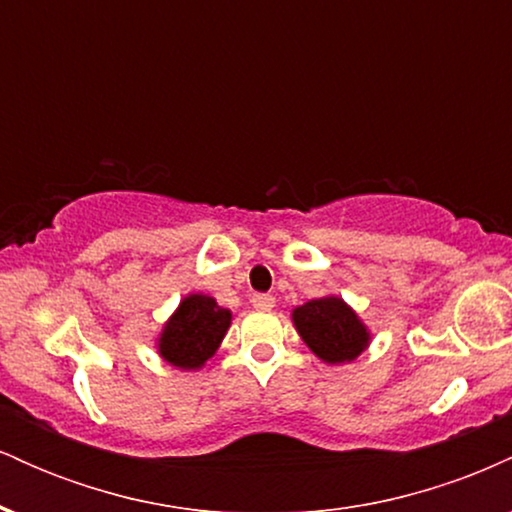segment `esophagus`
<instances>
[{"instance_id": "obj_1", "label": "esophagus", "mask_w": 512, "mask_h": 512, "mask_svg": "<svg viewBox=\"0 0 512 512\" xmlns=\"http://www.w3.org/2000/svg\"><path fill=\"white\" fill-rule=\"evenodd\" d=\"M250 303L255 305L257 310H272L276 301H274V296H269V293H255Z\"/></svg>"}]
</instances>
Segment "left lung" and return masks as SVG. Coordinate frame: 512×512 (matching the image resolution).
Returning <instances> with one entry per match:
<instances>
[{
	"instance_id": "left-lung-1",
	"label": "left lung",
	"mask_w": 512,
	"mask_h": 512,
	"mask_svg": "<svg viewBox=\"0 0 512 512\" xmlns=\"http://www.w3.org/2000/svg\"><path fill=\"white\" fill-rule=\"evenodd\" d=\"M291 317L308 349L332 366L354 361L370 342L368 327L337 296L315 298L298 305Z\"/></svg>"
}]
</instances>
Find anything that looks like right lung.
Returning a JSON list of instances; mask_svg holds the SVG:
<instances>
[{
    "label": "right lung",
    "mask_w": 512,
    "mask_h": 512,
    "mask_svg": "<svg viewBox=\"0 0 512 512\" xmlns=\"http://www.w3.org/2000/svg\"><path fill=\"white\" fill-rule=\"evenodd\" d=\"M231 327V310L204 293H190L178 305L158 337V354L170 366L197 370L216 354Z\"/></svg>",
    "instance_id": "1"
}]
</instances>
